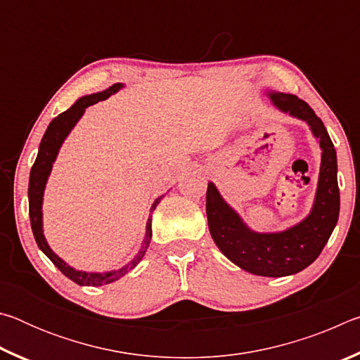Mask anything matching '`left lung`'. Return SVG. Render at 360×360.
<instances>
[{"instance_id": "left-lung-1", "label": "left lung", "mask_w": 360, "mask_h": 360, "mask_svg": "<svg viewBox=\"0 0 360 360\" xmlns=\"http://www.w3.org/2000/svg\"><path fill=\"white\" fill-rule=\"evenodd\" d=\"M273 105L290 115L307 120L319 138L322 162L318 193L311 214L279 233H255L224 202L212 182L206 191V216L212 240L225 257L235 265L259 276H288L302 271L319 257L330 238L340 214V188L337 181V152L322 120L295 95L270 94Z\"/></svg>"}]
</instances>
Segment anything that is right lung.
Listing matches in <instances>:
<instances>
[{
	"label": "right lung",
	"mask_w": 360,
	"mask_h": 360,
	"mask_svg": "<svg viewBox=\"0 0 360 360\" xmlns=\"http://www.w3.org/2000/svg\"><path fill=\"white\" fill-rule=\"evenodd\" d=\"M120 87H122V84H114L109 89H106L105 92L84 96V98L77 100L70 109H66L65 112L58 114L57 117L53 119L51 124H49L44 136H42V139H41L38 157H36V160H34L33 167H32V172H30L28 211H30V224H32V230H33L36 245L39 246L41 251L52 260V264L56 265L66 278H70L71 281H75L79 285H94V288H96V285L109 284V283L115 281V279L125 276L127 273L131 271L133 268H135L139 264V262H141L146 251H148V246H149L150 238H152V227H150L152 217H149L148 227H146L144 245L141 248V251L136 254V257L133 259L130 264L122 266L120 270H117V271L85 273V271L75 270V268L66 265L62 259L57 257V254L52 252V249L49 248L44 235H42V211H41V208H42V193H44L46 182H47L49 174H51L52 163H53V160H56V157L58 154L60 146H62L63 139L71 131L72 127L76 125V122L81 119V115L84 114L85 108L95 105V103H98L100 100L108 98V96L111 94L117 92ZM160 200H162V197L155 200L154 205H152L150 211L155 210V206L158 205Z\"/></svg>",
	"instance_id": "1"
}]
</instances>
